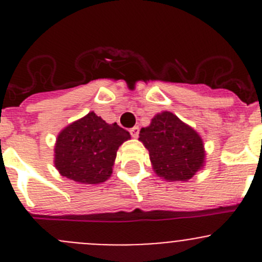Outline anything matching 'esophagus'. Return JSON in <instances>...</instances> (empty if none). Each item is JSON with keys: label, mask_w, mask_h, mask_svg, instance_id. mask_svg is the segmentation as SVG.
Instances as JSON below:
<instances>
[{"label": "esophagus", "mask_w": 262, "mask_h": 262, "mask_svg": "<svg viewBox=\"0 0 262 262\" xmlns=\"http://www.w3.org/2000/svg\"><path fill=\"white\" fill-rule=\"evenodd\" d=\"M129 134H131V136H133V138H138V136H139V127L135 126V127H133V128H129Z\"/></svg>", "instance_id": "1"}]
</instances>
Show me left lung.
<instances>
[{"mask_svg":"<svg viewBox=\"0 0 262 262\" xmlns=\"http://www.w3.org/2000/svg\"><path fill=\"white\" fill-rule=\"evenodd\" d=\"M139 136L149 152L153 170L165 181L187 182L205 166L201 136L171 112L157 113Z\"/></svg>","mask_w":262,"mask_h":262,"instance_id":"1","label":"left lung"}]
</instances>
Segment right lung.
Wrapping results in <instances>:
<instances>
[{
	"label": "right lung",
	"mask_w": 262,
	"mask_h": 262,
	"mask_svg": "<svg viewBox=\"0 0 262 262\" xmlns=\"http://www.w3.org/2000/svg\"><path fill=\"white\" fill-rule=\"evenodd\" d=\"M129 139L128 131L90 112L58 134L54 166L70 181L100 184L112 177L117 150Z\"/></svg>",
	"instance_id": "right-lung-1"
}]
</instances>
